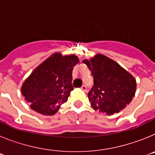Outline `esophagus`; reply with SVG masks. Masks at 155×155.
I'll use <instances>...</instances> for the list:
<instances>
[{
	"label": "esophagus",
	"instance_id": "34e87169",
	"mask_svg": "<svg viewBox=\"0 0 155 155\" xmlns=\"http://www.w3.org/2000/svg\"><path fill=\"white\" fill-rule=\"evenodd\" d=\"M81 89L83 90V91H87V86H86L85 84H84V85H82V86H81Z\"/></svg>",
	"mask_w": 155,
	"mask_h": 155
}]
</instances>
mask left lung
<instances>
[{
    "label": "left lung",
    "mask_w": 155,
    "mask_h": 155,
    "mask_svg": "<svg viewBox=\"0 0 155 155\" xmlns=\"http://www.w3.org/2000/svg\"><path fill=\"white\" fill-rule=\"evenodd\" d=\"M94 78L87 97L94 110L110 116L130 104L136 92V80L117 63L102 54L84 60Z\"/></svg>",
    "instance_id": "8db88e82"
}]
</instances>
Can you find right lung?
Here are the masks:
<instances>
[{"instance_id":"add662e5","label":"right lung","mask_w":155,"mask_h":155,"mask_svg":"<svg viewBox=\"0 0 155 155\" xmlns=\"http://www.w3.org/2000/svg\"><path fill=\"white\" fill-rule=\"evenodd\" d=\"M78 61L77 56L57 53L35 68L21 87L30 108L46 116L55 114L73 91L72 71Z\"/></svg>"}]
</instances>
